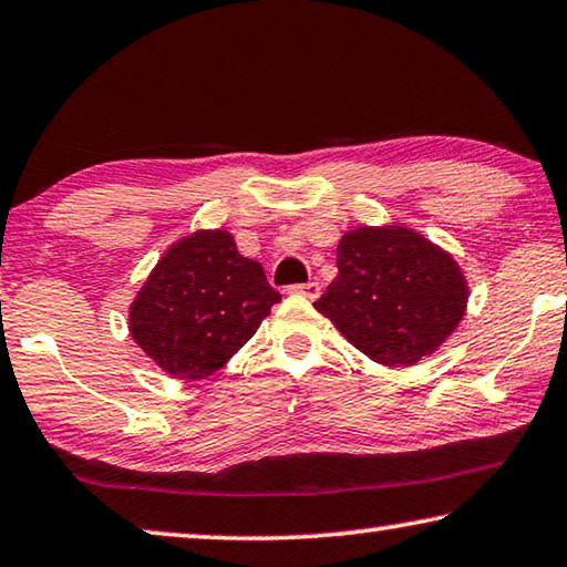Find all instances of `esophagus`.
<instances>
[{
	"label": "esophagus",
	"mask_w": 567,
	"mask_h": 567,
	"mask_svg": "<svg viewBox=\"0 0 567 567\" xmlns=\"http://www.w3.org/2000/svg\"><path fill=\"white\" fill-rule=\"evenodd\" d=\"M290 292H298L302 298L308 300H316L320 298V282H302V285H292Z\"/></svg>",
	"instance_id": "1"
}]
</instances>
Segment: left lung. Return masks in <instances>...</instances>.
Segmentation results:
<instances>
[{
  "instance_id": "1",
  "label": "left lung",
  "mask_w": 567,
  "mask_h": 567,
  "mask_svg": "<svg viewBox=\"0 0 567 567\" xmlns=\"http://www.w3.org/2000/svg\"><path fill=\"white\" fill-rule=\"evenodd\" d=\"M452 257L403 227H361L338 245V277L316 308L361 353L413 365L452 336L466 308Z\"/></svg>"
}]
</instances>
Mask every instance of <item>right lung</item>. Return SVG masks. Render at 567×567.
Returning a JSON list of instances; mask_svg holds the SVG:
<instances>
[{"label":"right lung","mask_w":567,"mask_h":567,"mask_svg":"<svg viewBox=\"0 0 567 567\" xmlns=\"http://www.w3.org/2000/svg\"><path fill=\"white\" fill-rule=\"evenodd\" d=\"M282 295L229 231L176 241L131 305V336L174 379L199 381L255 336Z\"/></svg>","instance_id":"right-lung-1"}]
</instances>
